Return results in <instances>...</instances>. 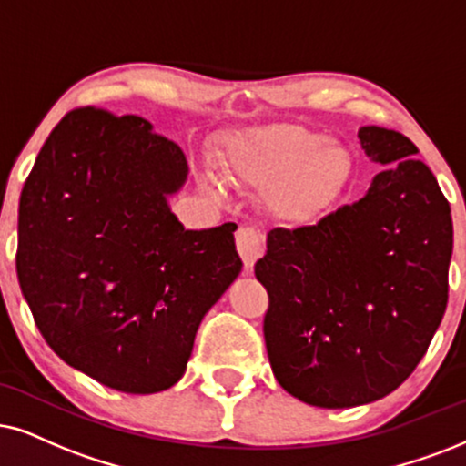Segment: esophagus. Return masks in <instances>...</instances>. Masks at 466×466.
<instances>
[{
	"label": "esophagus",
	"mask_w": 466,
	"mask_h": 466,
	"mask_svg": "<svg viewBox=\"0 0 466 466\" xmlns=\"http://www.w3.org/2000/svg\"><path fill=\"white\" fill-rule=\"evenodd\" d=\"M237 249L245 262V270H251L253 264H256V260L260 258V253H262L260 232L249 226L240 228L237 232Z\"/></svg>",
	"instance_id": "esophagus-1"
}]
</instances>
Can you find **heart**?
<instances>
[{"label": "heart", "mask_w": 466, "mask_h": 466, "mask_svg": "<svg viewBox=\"0 0 466 466\" xmlns=\"http://www.w3.org/2000/svg\"><path fill=\"white\" fill-rule=\"evenodd\" d=\"M221 169L229 182L267 189L268 210L290 226H308L333 208L352 161L338 139L303 125H270L228 141Z\"/></svg>", "instance_id": "obj_1"}]
</instances>
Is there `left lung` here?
Segmentation results:
<instances>
[{
	"label": "left lung",
	"mask_w": 466,
	"mask_h": 466,
	"mask_svg": "<svg viewBox=\"0 0 466 466\" xmlns=\"http://www.w3.org/2000/svg\"><path fill=\"white\" fill-rule=\"evenodd\" d=\"M357 137L385 165L365 196L316 226L270 229L256 262L270 299L264 339L275 379L320 409L398 390L447 308L453 226L437 178L402 133L370 125Z\"/></svg>",
	"instance_id": "left-lung-1"
}]
</instances>
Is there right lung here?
<instances>
[{
	"label": "right lung",
	"mask_w": 466,
	"mask_h": 466,
	"mask_svg": "<svg viewBox=\"0 0 466 466\" xmlns=\"http://www.w3.org/2000/svg\"><path fill=\"white\" fill-rule=\"evenodd\" d=\"M189 165L139 116L76 109L19 199L16 275L46 344L125 393L182 379L199 322L237 279V223L185 229L169 208Z\"/></svg>",
	"instance_id": "1"
}]
</instances>
